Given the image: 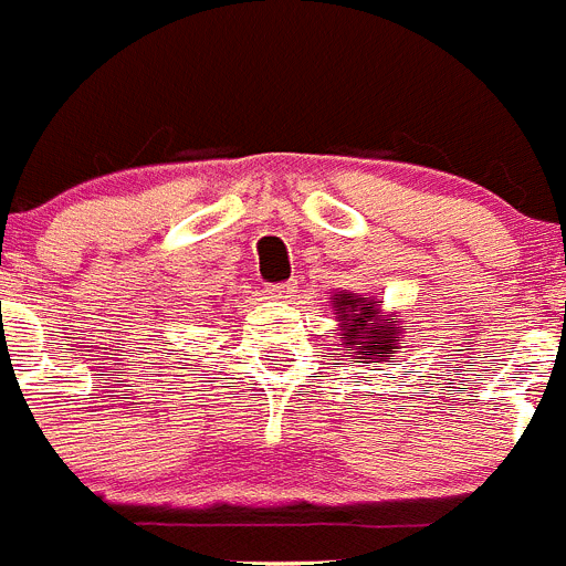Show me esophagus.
Wrapping results in <instances>:
<instances>
[{
  "mask_svg": "<svg viewBox=\"0 0 566 566\" xmlns=\"http://www.w3.org/2000/svg\"><path fill=\"white\" fill-rule=\"evenodd\" d=\"M264 293H268V298H276V302H287V298L293 296V284H270Z\"/></svg>",
  "mask_w": 566,
  "mask_h": 566,
  "instance_id": "1",
  "label": "esophagus"
}]
</instances>
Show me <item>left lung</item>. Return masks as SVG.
Returning a JSON list of instances; mask_svg holds the SVG:
<instances>
[{"instance_id": "8db88e82", "label": "left lung", "mask_w": 566, "mask_h": 566, "mask_svg": "<svg viewBox=\"0 0 566 566\" xmlns=\"http://www.w3.org/2000/svg\"><path fill=\"white\" fill-rule=\"evenodd\" d=\"M333 311L338 322V342L342 350L350 353L353 361L370 367L373 361L381 365L392 353L401 350L405 327L396 322L392 313H381L376 296H358L353 290H336L333 293Z\"/></svg>"}]
</instances>
